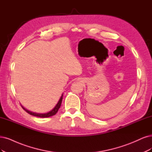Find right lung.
Here are the masks:
<instances>
[{
  "instance_id": "obj_1",
  "label": "right lung",
  "mask_w": 152,
  "mask_h": 152,
  "mask_svg": "<svg viewBox=\"0 0 152 152\" xmlns=\"http://www.w3.org/2000/svg\"><path fill=\"white\" fill-rule=\"evenodd\" d=\"M63 94L61 95V96L60 98V99H59L58 103L56 104V105L54 106L53 108V109H52L50 111L47 112V113H35V112H32L31 111L29 110H28L27 109H26L25 108H24L23 106L22 105V108H23L27 113H28L29 114L33 115V116H37V117H41V118H48L50 116H52L56 114V113L58 111V110L59 109L60 106L61 105V103H62V100H63Z\"/></svg>"
}]
</instances>
